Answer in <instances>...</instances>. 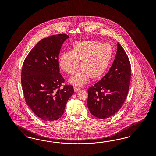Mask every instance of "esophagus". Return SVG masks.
Segmentation results:
<instances>
[{
  "mask_svg": "<svg viewBox=\"0 0 156 156\" xmlns=\"http://www.w3.org/2000/svg\"><path fill=\"white\" fill-rule=\"evenodd\" d=\"M74 90L75 92H77L78 91L80 90V87L79 86H75L74 87Z\"/></svg>",
  "mask_w": 156,
  "mask_h": 156,
  "instance_id": "34e87169",
  "label": "esophagus"
}]
</instances>
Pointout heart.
I'll use <instances>...</instances> for the list:
<instances>
[{
  "label": "heart",
  "instance_id": "b5f03b06",
  "mask_svg": "<svg viewBox=\"0 0 156 156\" xmlns=\"http://www.w3.org/2000/svg\"><path fill=\"white\" fill-rule=\"evenodd\" d=\"M113 48L108 43L96 41H80L73 44L71 51L63 52L59 66L63 71L73 74L80 65V70L70 79L73 85L82 86L90 76L98 78L108 69L113 57Z\"/></svg>",
  "mask_w": 156,
  "mask_h": 156
}]
</instances>
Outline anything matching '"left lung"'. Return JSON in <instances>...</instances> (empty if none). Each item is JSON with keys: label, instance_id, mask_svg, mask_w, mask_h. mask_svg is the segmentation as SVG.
<instances>
[{"label": "left lung", "instance_id": "8db88e82", "mask_svg": "<svg viewBox=\"0 0 156 156\" xmlns=\"http://www.w3.org/2000/svg\"><path fill=\"white\" fill-rule=\"evenodd\" d=\"M131 76V66L121 44L108 73L88 89L87 106L94 116L105 119L116 113L126 99Z\"/></svg>", "mask_w": 156, "mask_h": 156}]
</instances>
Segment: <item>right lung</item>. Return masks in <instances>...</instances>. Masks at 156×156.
Here are the masks:
<instances>
[{
  "label": "right lung",
  "mask_w": 156,
  "mask_h": 156,
  "mask_svg": "<svg viewBox=\"0 0 156 156\" xmlns=\"http://www.w3.org/2000/svg\"><path fill=\"white\" fill-rule=\"evenodd\" d=\"M69 38L62 34L41 40L23 64L21 83L26 102L34 113L45 121L61 118L74 93L71 85L60 89L65 80L59 73V54L62 44Z\"/></svg>",
  "instance_id": "obj_1"
}]
</instances>
